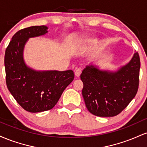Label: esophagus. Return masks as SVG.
<instances>
[{"mask_svg":"<svg viewBox=\"0 0 147 147\" xmlns=\"http://www.w3.org/2000/svg\"><path fill=\"white\" fill-rule=\"evenodd\" d=\"M82 70L81 68H75V74L76 77H79L81 75V73H82Z\"/></svg>","mask_w":147,"mask_h":147,"instance_id":"34e87169","label":"esophagus"}]
</instances>
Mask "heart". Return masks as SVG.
<instances>
[{"mask_svg": "<svg viewBox=\"0 0 147 147\" xmlns=\"http://www.w3.org/2000/svg\"><path fill=\"white\" fill-rule=\"evenodd\" d=\"M87 41H88V42H89V43H93V42L95 41V38H88Z\"/></svg>", "mask_w": 147, "mask_h": 147, "instance_id": "obj_1", "label": "heart"}]
</instances>
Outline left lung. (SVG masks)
<instances>
[{
  "instance_id": "1",
  "label": "left lung",
  "mask_w": 147,
  "mask_h": 147,
  "mask_svg": "<svg viewBox=\"0 0 147 147\" xmlns=\"http://www.w3.org/2000/svg\"><path fill=\"white\" fill-rule=\"evenodd\" d=\"M140 60L138 52L125 66L115 72L99 70L92 65L81 74L82 95L90 113L99 117L117 115L137 94Z\"/></svg>"
}]
</instances>
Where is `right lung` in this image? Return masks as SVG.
Listing matches in <instances>:
<instances>
[{
	"label": "right lung",
	"instance_id": "right-lung-1",
	"mask_svg": "<svg viewBox=\"0 0 147 147\" xmlns=\"http://www.w3.org/2000/svg\"><path fill=\"white\" fill-rule=\"evenodd\" d=\"M47 30L45 25L20 30L11 38L5 54L8 90L18 104L30 113L52 109L75 77L71 70L37 72L25 64L23 50L26 41L31 37L45 34Z\"/></svg>",
	"mask_w": 147,
	"mask_h": 147
}]
</instances>
